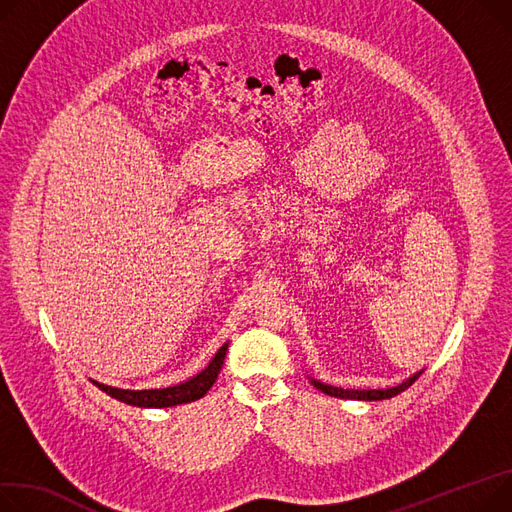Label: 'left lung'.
<instances>
[{
	"label": "left lung",
	"mask_w": 512,
	"mask_h": 512,
	"mask_svg": "<svg viewBox=\"0 0 512 512\" xmlns=\"http://www.w3.org/2000/svg\"><path fill=\"white\" fill-rule=\"evenodd\" d=\"M422 372H418V374H414V377H410L407 381H403L401 385H397V387H391V389H368V391H364V389H339V387H331V385H323V383H319V381H313V385L317 387V389H321L323 393H327V395H331V397H339V399H360V401H379V399H389V397H393V395H397V393H401V391H405L407 387H410L418 377H420Z\"/></svg>",
	"instance_id": "1"
}]
</instances>
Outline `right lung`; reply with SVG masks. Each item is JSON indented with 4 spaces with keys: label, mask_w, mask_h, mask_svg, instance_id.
<instances>
[{
    "label": "right lung",
    "mask_w": 512,
    "mask_h": 512,
    "mask_svg": "<svg viewBox=\"0 0 512 512\" xmlns=\"http://www.w3.org/2000/svg\"><path fill=\"white\" fill-rule=\"evenodd\" d=\"M226 350L228 344H224L218 354L214 356V360L208 364V368H203L197 377L175 385V387H166V389H148V391H129V389H117V387H109L92 381L98 389L105 391L107 395L127 403V405H135V407H173V405H181V403H191L195 399H201L206 395L212 385L218 379V372L224 364L226 358Z\"/></svg>",
    "instance_id": "1"
}]
</instances>
